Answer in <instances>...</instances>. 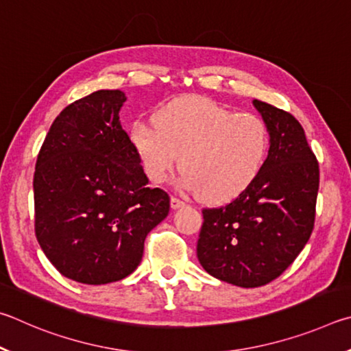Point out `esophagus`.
<instances>
[{
	"label": "esophagus",
	"mask_w": 351,
	"mask_h": 351,
	"mask_svg": "<svg viewBox=\"0 0 351 351\" xmlns=\"http://www.w3.org/2000/svg\"><path fill=\"white\" fill-rule=\"evenodd\" d=\"M183 205H185V202L177 199V197H171V208L172 210H179V208H182Z\"/></svg>",
	"instance_id": "34e87169"
}]
</instances>
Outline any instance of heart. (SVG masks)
I'll return each instance as SVG.
<instances>
[{
	"mask_svg": "<svg viewBox=\"0 0 351 351\" xmlns=\"http://www.w3.org/2000/svg\"><path fill=\"white\" fill-rule=\"evenodd\" d=\"M154 121L129 128V143L152 183L168 179L180 158L182 186L208 204H225L247 191L265 165L269 131L259 115L185 97L160 108Z\"/></svg>",
	"mask_w": 351,
	"mask_h": 351,
	"instance_id": "b5f03b06",
	"label": "heart"
}]
</instances>
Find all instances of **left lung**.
<instances>
[{
  "label": "left lung",
  "instance_id": "1",
  "mask_svg": "<svg viewBox=\"0 0 351 351\" xmlns=\"http://www.w3.org/2000/svg\"><path fill=\"white\" fill-rule=\"evenodd\" d=\"M269 131L265 165L231 204L205 208L197 241L200 265L216 279L254 288L285 271L313 232L319 163L290 112L253 101Z\"/></svg>",
  "mask_w": 351,
  "mask_h": 351
}]
</instances>
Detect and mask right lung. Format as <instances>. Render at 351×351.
I'll return each instance as SVG.
<instances>
[{"label": "right lung", "mask_w": 351, "mask_h": 351, "mask_svg": "<svg viewBox=\"0 0 351 351\" xmlns=\"http://www.w3.org/2000/svg\"><path fill=\"white\" fill-rule=\"evenodd\" d=\"M125 92L97 90L61 110L36 158L35 234L67 279L103 285L141 262L145 239L169 213V195L147 186L121 128Z\"/></svg>", "instance_id": "1"}]
</instances>
